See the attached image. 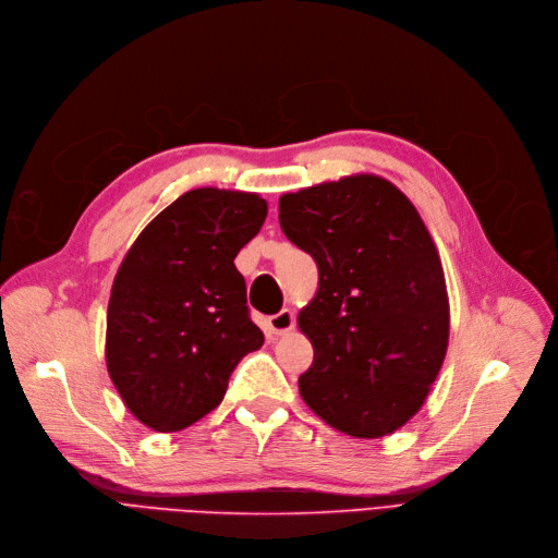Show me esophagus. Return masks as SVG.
<instances>
[{"label": "esophagus", "instance_id": "obj_1", "mask_svg": "<svg viewBox=\"0 0 558 558\" xmlns=\"http://www.w3.org/2000/svg\"><path fill=\"white\" fill-rule=\"evenodd\" d=\"M268 327H270V331L277 333V336H283V333H288V331H293V327H295V315H293V311L283 308V311H279L277 315H270V317H268Z\"/></svg>", "mask_w": 558, "mask_h": 558}]
</instances>
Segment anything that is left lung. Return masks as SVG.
<instances>
[{
  "instance_id": "left-lung-1",
  "label": "left lung",
  "mask_w": 558,
  "mask_h": 558,
  "mask_svg": "<svg viewBox=\"0 0 558 558\" xmlns=\"http://www.w3.org/2000/svg\"><path fill=\"white\" fill-rule=\"evenodd\" d=\"M279 222L320 275L298 315L313 344L302 400L354 438L404 427L427 400L449 340L445 272L429 229L377 174L286 193Z\"/></svg>"
}]
</instances>
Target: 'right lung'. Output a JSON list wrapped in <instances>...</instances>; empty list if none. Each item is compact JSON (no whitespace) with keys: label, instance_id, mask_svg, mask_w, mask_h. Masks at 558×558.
Instances as JSON below:
<instances>
[{"label":"right lung","instance_id":"1","mask_svg":"<svg viewBox=\"0 0 558 558\" xmlns=\"http://www.w3.org/2000/svg\"><path fill=\"white\" fill-rule=\"evenodd\" d=\"M265 216L256 193L195 189L163 208L120 263L106 367L145 427H191L222 402L238 361L263 344L233 258Z\"/></svg>","mask_w":558,"mask_h":558}]
</instances>
